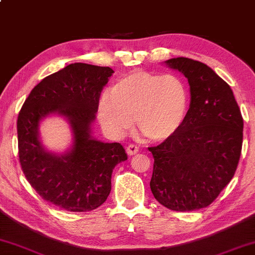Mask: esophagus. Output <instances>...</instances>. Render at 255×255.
<instances>
[{
    "instance_id": "34e87169",
    "label": "esophagus",
    "mask_w": 255,
    "mask_h": 255,
    "mask_svg": "<svg viewBox=\"0 0 255 255\" xmlns=\"http://www.w3.org/2000/svg\"><path fill=\"white\" fill-rule=\"evenodd\" d=\"M126 151H127V153L129 154V156H133V154H135V153H137V152H139V147H137L136 145L130 144V145L127 146Z\"/></svg>"
}]
</instances>
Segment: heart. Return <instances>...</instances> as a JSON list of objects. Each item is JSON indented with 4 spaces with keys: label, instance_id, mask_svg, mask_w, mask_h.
Listing matches in <instances>:
<instances>
[{
    "label": "heart",
    "instance_id": "b5f03b06",
    "mask_svg": "<svg viewBox=\"0 0 255 255\" xmlns=\"http://www.w3.org/2000/svg\"><path fill=\"white\" fill-rule=\"evenodd\" d=\"M188 105L186 85L175 75L136 71L119 79L98 104V119L114 137L133 127L152 141L170 137L182 124Z\"/></svg>",
    "mask_w": 255,
    "mask_h": 255
}]
</instances>
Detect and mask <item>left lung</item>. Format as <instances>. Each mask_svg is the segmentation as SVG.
<instances>
[{"label": "left lung", "mask_w": 255, "mask_h": 255, "mask_svg": "<svg viewBox=\"0 0 255 255\" xmlns=\"http://www.w3.org/2000/svg\"><path fill=\"white\" fill-rule=\"evenodd\" d=\"M165 64L187 78L191 103L178 129L148 147L154 158L150 187L163 206L194 211L209 206L235 174L244 120L233 90L209 66L187 57Z\"/></svg>", "instance_id": "1"}]
</instances>
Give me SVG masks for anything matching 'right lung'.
I'll use <instances>...</instances> for the list:
<instances>
[{"label": "right lung", "instance_id": "1", "mask_svg": "<svg viewBox=\"0 0 255 255\" xmlns=\"http://www.w3.org/2000/svg\"><path fill=\"white\" fill-rule=\"evenodd\" d=\"M114 71L110 67L72 63L33 87L17 116L21 169L44 200L72 212L95 210L111 191V174L127 159L120 142L92 135L99 97ZM57 115L69 122L72 144L62 154L40 140V122Z\"/></svg>", "mask_w": 255, "mask_h": 255}]
</instances>
